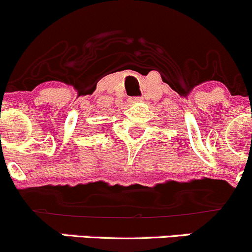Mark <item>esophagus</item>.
<instances>
[{"instance_id": "obj_1", "label": "esophagus", "mask_w": 252, "mask_h": 252, "mask_svg": "<svg viewBox=\"0 0 252 252\" xmlns=\"http://www.w3.org/2000/svg\"><path fill=\"white\" fill-rule=\"evenodd\" d=\"M129 101H130L131 103H138L141 101V97H139V96H134V97L129 98Z\"/></svg>"}]
</instances>
